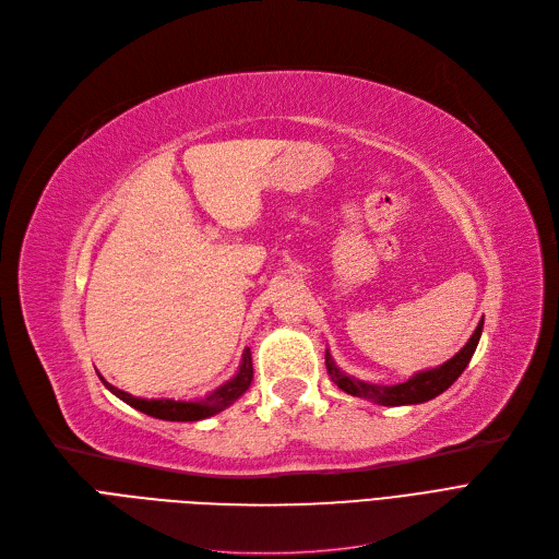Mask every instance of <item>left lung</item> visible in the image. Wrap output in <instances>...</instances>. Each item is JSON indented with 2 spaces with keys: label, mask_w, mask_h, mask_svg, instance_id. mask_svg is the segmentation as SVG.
Listing matches in <instances>:
<instances>
[{
  "label": "left lung",
  "mask_w": 559,
  "mask_h": 559,
  "mask_svg": "<svg viewBox=\"0 0 559 559\" xmlns=\"http://www.w3.org/2000/svg\"><path fill=\"white\" fill-rule=\"evenodd\" d=\"M480 333H483V321L474 331L472 340L464 344V348L455 358H451L442 367L417 373L409 380H405V383L394 385V388H376V385H367V383H360V380L348 378L333 365L331 356H326V369H329V376L333 383L350 396H360V399L373 401L378 405H415V403H424V401L439 396L455 383L460 373L466 369L468 360H472L474 350L478 346V340H480Z\"/></svg>",
  "instance_id": "obj_1"
}]
</instances>
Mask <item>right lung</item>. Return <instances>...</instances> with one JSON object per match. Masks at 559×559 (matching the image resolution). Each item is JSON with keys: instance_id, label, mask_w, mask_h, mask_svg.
<instances>
[{"instance_id": "right-lung-1", "label": "right lung", "mask_w": 559, "mask_h": 559, "mask_svg": "<svg viewBox=\"0 0 559 559\" xmlns=\"http://www.w3.org/2000/svg\"><path fill=\"white\" fill-rule=\"evenodd\" d=\"M251 380H253V365H251V354L247 350L238 376H235L230 383L222 385L211 396H205L201 401H171V399H150V401H146V399H138L129 392H122V390L108 385L106 380H104V385L115 396H120L124 403H129L131 407L140 409V413L150 415V417L165 419V421H199V419H205V417H213V415L222 413V409L228 407L235 399H240L249 390Z\"/></svg>"}]
</instances>
